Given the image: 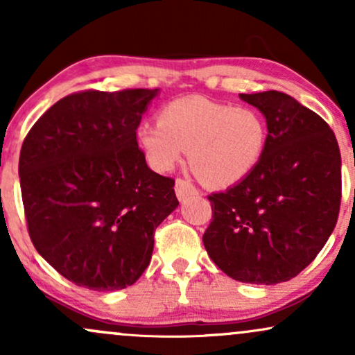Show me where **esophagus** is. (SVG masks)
Returning <instances> with one entry per match:
<instances>
[{
  "mask_svg": "<svg viewBox=\"0 0 355 355\" xmlns=\"http://www.w3.org/2000/svg\"><path fill=\"white\" fill-rule=\"evenodd\" d=\"M175 193H177L178 200H185L190 195L197 193V189L189 180H183V178H177L175 182Z\"/></svg>",
  "mask_w": 355,
  "mask_h": 355,
  "instance_id": "esophagus-1",
  "label": "esophagus"
}]
</instances>
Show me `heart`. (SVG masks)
Here are the masks:
<instances>
[{"label":"heart","mask_w":355,"mask_h":355,"mask_svg":"<svg viewBox=\"0 0 355 355\" xmlns=\"http://www.w3.org/2000/svg\"><path fill=\"white\" fill-rule=\"evenodd\" d=\"M137 144L155 172H170L183 152L203 183L225 189L242 182L262 160L267 126L259 112L203 96L177 98L158 112V121L137 128Z\"/></svg>","instance_id":"obj_1"}]
</instances>
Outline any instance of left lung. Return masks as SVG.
<instances>
[{
	"mask_svg": "<svg viewBox=\"0 0 355 355\" xmlns=\"http://www.w3.org/2000/svg\"><path fill=\"white\" fill-rule=\"evenodd\" d=\"M267 121V146L254 172L211 193L207 254L239 282L274 285L315 259L337 223L340 152L331 126L282 92L240 93Z\"/></svg>",
	"mask_w": 355,
	"mask_h": 355,
	"instance_id": "1",
	"label": "left lung"
}]
</instances>
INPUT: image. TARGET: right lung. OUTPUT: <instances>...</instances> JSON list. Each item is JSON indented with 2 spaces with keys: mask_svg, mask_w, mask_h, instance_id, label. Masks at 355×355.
<instances>
[{
  "mask_svg": "<svg viewBox=\"0 0 355 355\" xmlns=\"http://www.w3.org/2000/svg\"><path fill=\"white\" fill-rule=\"evenodd\" d=\"M158 88L85 89L56 101L24 138L19 185L38 254L98 292L133 285L155 229L177 209L175 180L148 168L137 128Z\"/></svg>",
  "mask_w": 355,
  "mask_h": 355,
  "instance_id": "right-lung-1",
  "label": "right lung"
}]
</instances>
